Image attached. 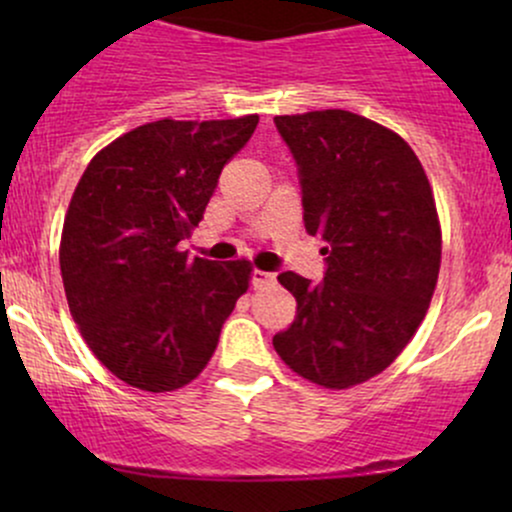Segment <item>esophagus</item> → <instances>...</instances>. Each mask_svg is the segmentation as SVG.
<instances>
[{
    "label": "esophagus",
    "instance_id": "34e87169",
    "mask_svg": "<svg viewBox=\"0 0 512 512\" xmlns=\"http://www.w3.org/2000/svg\"><path fill=\"white\" fill-rule=\"evenodd\" d=\"M276 281V274L272 272H262V269H255L252 272V284L257 286V289H262V286H272Z\"/></svg>",
    "mask_w": 512,
    "mask_h": 512
}]
</instances>
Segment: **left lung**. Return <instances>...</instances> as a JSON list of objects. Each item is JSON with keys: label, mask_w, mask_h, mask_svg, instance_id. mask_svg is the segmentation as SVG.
Wrapping results in <instances>:
<instances>
[{"label": "left lung", "mask_w": 512, "mask_h": 512, "mask_svg": "<svg viewBox=\"0 0 512 512\" xmlns=\"http://www.w3.org/2000/svg\"><path fill=\"white\" fill-rule=\"evenodd\" d=\"M301 173L303 221L327 243L325 279L279 284L296 317L274 334L293 373L327 390L366 383L424 322L438 284L440 233L426 170L397 132L349 110L274 117Z\"/></svg>", "instance_id": "1"}]
</instances>
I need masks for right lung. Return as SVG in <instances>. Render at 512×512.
Listing matches in <instances>:
<instances>
[{
    "instance_id": "1",
    "label": "right lung",
    "mask_w": 512,
    "mask_h": 512,
    "mask_svg": "<svg viewBox=\"0 0 512 512\" xmlns=\"http://www.w3.org/2000/svg\"><path fill=\"white\" fill-rule=\"evenodd\" d=\"M257 122H149L98 151L81 175L62 226V284L88 349L122 383L146 392L192 383L248 291V260L209 262L180 243Z\"/></svg>"
}]
</instances>
